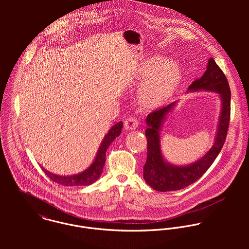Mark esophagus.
<instances>
[{"label": "esophagus", "mask_w": 249, "mask_h": 249, "mask_svg": "<svg viewBox=\"0 0 249 249\" xmlns=\"http://www.w3.org/2000/svg\"><path fill=\"white\" fill-rule=\"evenodd\" d=\"M138 127V120L135 117H129L124 122V128L126 130H133Z\"/></svg>", "instance_id": "34e87169"}]
</instances>
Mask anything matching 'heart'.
Segmentation results:
<instances>
[{
  "label": "heart",
  "mask_w": 249,
  "mask_h": 249,
  "mask_svg": "<svg viewBox=\"0 0 249 249\" xmlns=\"http://www.w3.org/2000/svg\"><path fill=\"white\" fill-rule=\"evenodd\" d=\"M142 78L148 80L142 86L139 99L146 108L161 106L175 92L180 81V72L172 61L162 55L149 57L142 65Z\"/></svg>",
  "instance_id": "heart-1"
}]
</instances>
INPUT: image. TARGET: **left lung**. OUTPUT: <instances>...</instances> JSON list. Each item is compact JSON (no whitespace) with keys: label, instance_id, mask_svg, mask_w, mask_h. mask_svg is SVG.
Wrapping results in <instances>:
<instances>
[{"label":"left lung","instance_id":"1","mask_svg":"<svg viewBox=\"0 0 249 249\" xmlns=\"http://www.w3.org/2000/svg\"><path fill=\"white\" fill-rule=\"evenodd\" d=\"M198 90L218 93L221 100V112L213 146L196 162L187 166H175L163 158L159 130L166 115L176 103L152 111L145 119L147 157L143 166V179L155 191H178L195 183L207 172L224 144L230 121L231 92L225 74L212 57L208 60L207 70L203 75L189 86V91Z\"/></svg>","mask_w":249,"mask_h":249}]
</instances>
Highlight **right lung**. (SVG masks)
Listing matches in <instances>:
<instances>
[{"mask_svg": "<svg viewBox=\"0 0 249 249\" xmlns=\"http://www.w3.org/2000/svg\"><path fill=\"white\" fill-rule=\"evenodd\" d=\"M123 128V122H119L115 125H113L110 130L108 131L105 139L99 148L98 154L93 162V164L84 172L74 175V176H57L53 175L51 172H48L43 167H41L42 171L47 175V177L53 180V182L62 185V186H88L96 182L103 173L104 166L106 163V153H107V147L110 145V143L114 141L116 137H118L121 134Z\"/></svg>", "mask_w": 249, "mask_h": 249, "instance_id": "obj_1", "label": "right lung"}]
</instances>
